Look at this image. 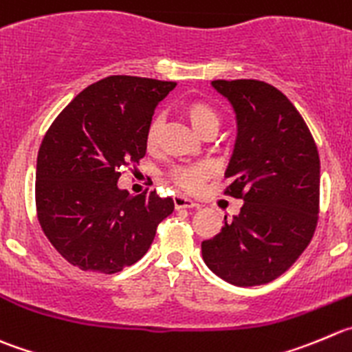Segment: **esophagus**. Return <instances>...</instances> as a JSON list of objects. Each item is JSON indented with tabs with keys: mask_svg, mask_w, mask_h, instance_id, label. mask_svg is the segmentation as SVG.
Here are the masks:
<instances>
[{
	"mask_svg": "<svg viewBox=\"0 0 352 352\" xmlns=\"http://www.w3.org/2000/svg\"><path fill=\"white\" fill-rule=\"evenodd\" d=\"M197 206H199V204H197L195 200L188 199V197H174V207H176V209H193V207Z\"/></svg>",
	"mask_w": 352,
	"mask_h": 352,
	"instance_id": "esophagus-1",
	"label": "esophagus"
}]
</instances>
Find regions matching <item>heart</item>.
<instances>
[{
	"label": "heart",
	"instance_id": "heart-1",
	"mask_svg": "<svg viewBox=\"0 0 352 352\" xmlns=\"http://www.w3.org/2000/svg\"><path fill=\"white\" fill-rule=\"evenodd\" d=\"M183 116L188 119V122L192 124V128L199 133L200 136H206L209 133H216L219 128V116H217L216 110L209 105V103L202 102V100H192V102L185 103L183 105ZM160 126H162V120L160 117H153L150 120L148 128H146L145 142L146 146L150 150L155 148L157 143H159V135H160ZM210 167L206 164H193V166H179L174 167L170 170V178L176 185H179L182 188L193 190L200 188L202 183L209 178Z\"/></svg>",
	"mask_w": 352,
	"mask_h": 352
}]
</instances>
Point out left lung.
<instances>
[{"label": "left lung", "instance_id": "obj_1", "mask_svg": "<svg viewBox=\"0 0 352 352\" xmlns=\"http://www.w3.org/2000/svg\"><path fill=\"white\" fill-rule=\"evenodd\" d=\"M232 103L236 142L224 193L242 199L239 216H224L216 236L202 242L212 273L236 287L278 278L304 252L320 210V157L296 107L256 79L212 81Z\"/></svg>", "mask_w": 352, "mask_h": 352}]
</instances>
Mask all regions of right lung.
<instances>
[{
    "label": "right lung",
    "mask_w": 352,
    "mask_h": 352,
    "mask_svg": "<svg viewBox=\"0 0 352 352\" xmlns=\"http://www.w3.org/2000/svg\"><path fill=\"white\" fill-rule=\"evenodd\" d=\"M176 82L110 76L82 89L43 138L36 209L46 239L85 271L112 274L142 259L174 210L155 192L129 195L117 182L146 153V128Z\"/></svg>",
    "instance_id": "add662e5"
}]
</instances>
